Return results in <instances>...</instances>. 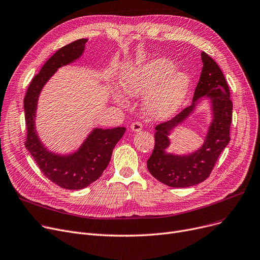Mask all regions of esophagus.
<instances>
[{
	"mask_svg": "<svg viewBox=\"0 0 260 260\" xmlns=\"http://www.w3.org/2000/svg\"><path fill=\"white\" fill-rule=\"evenodd\" d=\"M131 128H132L134 132H140V131L142 129V123H141V122H138V121H136V122H133V123H132Z\"/></svg>",
	"mask_w": 260,
	"mask_h": 260,
	"instance_id": "esophagus-1",
	"label": "esophagus"
}]
</instances>
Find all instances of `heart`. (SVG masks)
<instances>
[{
  "mask_svg": "<svg viewBox=\"0 0 260 260\" xmlns=\"http://www.w3.org/2000/svg\"><path fill=\"white\" fill-rule=\"evenodd\" d=\"M128 96H142L146 113L157 119L174 115L183 105L190 88V78L184 72H176V66L166 58H157L124 74L121 80ZM115 99L122 102L116 94Z\"/></svg>",
  "mask_w": 260,
  "mask_h": 260,
  "instance_id": "obj_1",
  "label": "heart"
}]
</instances>
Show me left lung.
<instances>
[{
    "mask_svg": "<svg viewBox=\"0 0 260 260\" xmlns=\"http://www.w3.org/2000/svg\"><path fill=\"white\" fill-rule=\"evenodd\" d=\"M202 60L203 69L193 94L192 105L155 126L154 147L147 160V168L153 178L170 187L184 188L204 182L210 176L219 154L230 141L233 103L228 82L218 64L205 52L202 53ZM201 96L211 98L214 112V121L204 145L188 156L166 154L168 135L189 114Z\"/></svg>",
    "mask_w": 260,
    "mask_h": 260,
    "instance_id": "left-lung-1",
    "label": "left lung"
}]
</instances>
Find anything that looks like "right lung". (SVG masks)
<instances>
[{
    "label": "right lung",
    "mask_w": 260,
    "mask_h": 260,
    "mask_svg": "<svg viewBox=\"0 0 260 260\" xmlns=\"http://www.w3.org/2000/svg\"><path fill=\"white\" fill-rule=\"evenodd\" d=\"M86 41L85 39L77 40L56 51L32 78L24 98L27 149L47 179L61 188L70 190L82 189L101 177L111 161L115 145L125 133V127L95 128L80 148L70 155L51 153L39 140L34 118L40 92L58 68L74 61L82 54Z\"/></svg>",
    "instance_id": "right-lung-1"
}]
</instances>
